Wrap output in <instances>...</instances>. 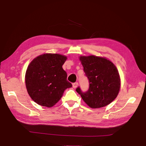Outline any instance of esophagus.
<instances>
[{"mask_svg": "<svg viewBox=\"0 0 146 146\" xmlns=\"http://www.w3.org/2000/svg\"><path fill=\"white\" fill-rule=\"evenodd\" d=\"M78 83L77 82L74 83L72 84V87H73L74 88H76L78 86Z\"/></svg>", "mask_w": 146, "mask_h": 146, "instance_id": "1", "label": "esophagus"}]
</instances>
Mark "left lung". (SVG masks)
<instances>
[{
  "label": "left lung",
  "mask_w": 146,
  "mask_h": 146,
  "mask_svg": "<svg viewBox=\"0 0 146 146\" xmlns=\"http://www.w3.org/2000/svg\"><path fill=\"white\" fill-rule=\"evenodd\" d=\"M79 60L90 82L89 90L76 91L92 108L105 107L116 98L121 88V78L116 66L105 57L80 56Z\"/></svg>",
  "instance_id": "1"
}]
</instances>
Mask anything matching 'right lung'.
Instances as JSON below:
<instances>
[{"instance_id":"1","label":"right lung","mask_w":146,"mask_h":146,"mask_svg":"<svg viewBox=\"0 0 146 146\" xmlns=\"http://www.w3.org/2000/svg\"><path fill=\"white\" fill-rule=\"evenodd\" d=\"M67 56L44 54L31 61L25 72L26 88L30 98L39 105L52 107L61 99L66 89L72 87L62 66Z\"/></svg>"}]
</instances>
